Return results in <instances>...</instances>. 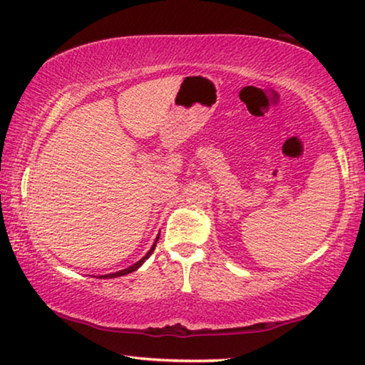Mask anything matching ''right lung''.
<instances>
[{
  "label": "right lung",
  "mask_w": 365,
  "mask_h": 365,
  "mask_svg": "<svg viewBox=\"0 0 365 365\" xmlns=\"http://www.w3.org/2000/svg\"><path fill=\"white\" fill-rule=\"evenodd\" d=\"M159 238V237H158ZM158 238H156V242L153 243V246H151V250L146 252V255L140 259L138 262H135L133 265H130V267H127V269H123V270H119V272H114V274H106V275H101L103 279H115V277H122V275H127V274H130V272H135L137 270L138 267H141V264H143L148 257H150L151 255H153V251H154V248H156V243H158Z\"/></svg>",
  "instance_id": "right-lung-1"
}]
</instances>
